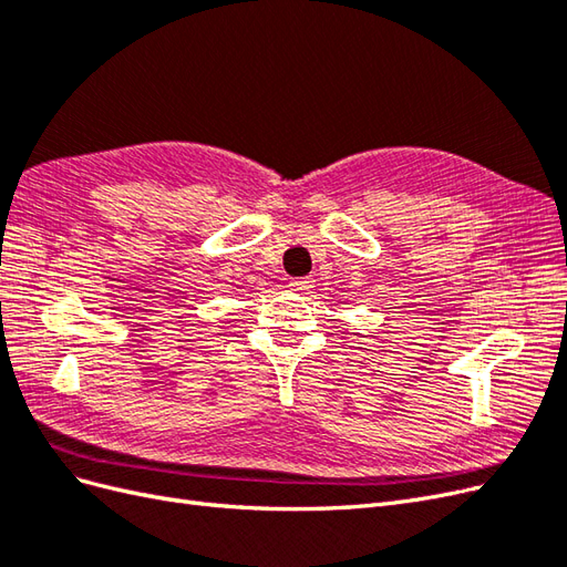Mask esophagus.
Wrapping results in <instances>:
<instances>
[{
  "label": "esophagus",
  "instance_id": "obj_1",
  "mask_svg": "<svg viewBox=\"0 0 567 567\" xmlns=\"http://www.w3.org/2000/svg\"><path fill=\"white\" fill-rule=\"evenodd\" d=\"M288 286H290V290H296V293H307V290L312 288V279H290L288 281Z\"/></svg>",
  "mask_w": 567,
  "mask_h": 567
}]
</instances>
